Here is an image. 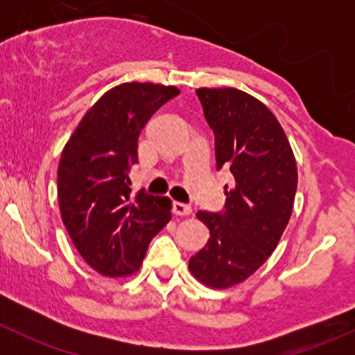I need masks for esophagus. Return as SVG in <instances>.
I'll use <instances>...</instances> for the list:
<instances>
[{
  "instance_id": "34e87169",
  "label": "esophagus",
  "mask_w": 355,
  "mask_h": 355,
  "mask_svg": "<svg viewBox=\"0 0 355 355\" xmlns=\"http://www.w3.org/2000/svg\"><path fill=\"white\" fill-rule=\"evenodd\" d=\"M173 213L177 216H189L192 213V207L185 202H173Z\"/></svg>"
}]
</instances>
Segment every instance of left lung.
<instances>
[{"instance_id": "8db88e82", "label": "left lung", "mask_w": 355, "mask_h": 355, "mask_svg": "<svg viewBox=\"0 0 355 355\" xmlns=\"http://www.w3.org/2000/svg\"><path fill=\"white\" fill-rule=\"evenodd\" d=\"M204 118L214 134L216 168H228L221 213L199 211L209 241L189 270L213 288L249 278L275 250L292 214L297 164L284 128L261 101L239 89H198Z\"/></svg>"}]
</instances>
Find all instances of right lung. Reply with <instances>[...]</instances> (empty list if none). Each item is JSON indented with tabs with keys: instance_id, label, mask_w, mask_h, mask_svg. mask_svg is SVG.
I'll use <instances>...</instances> for the list:
<instances>
[{
	"instance_id": "1",
	"label": "right lung",
	"mask_w": 355,
	"mask_h": 355,
	"mask_svg": "<svg viewBox=\"0 0 355 355\" xmlns=\"http://www.w3.org/2000/svg\"><path fill=\"white\" fill-rule=\"evenodd\" d=\"M178 94L171 85H116L85 113L63 149V225L85 263L105 277L135 273L151 239L171 220V200L144 191L132 196L128 173L137 163L142 128Z\"/></svg>"
}]
</instances>
